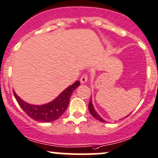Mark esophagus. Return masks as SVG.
I'll return each instance as SVG.
<instances>
[{"label": "esophagus", "instance_id": "34e87169", "mask_svg": "<svg viewBox=\"0 0 158 158\" xmlns=\"http://www.w3.org/2000/svg\"><path fill=\"white\" fill-rule=\"evenodd\" d=\"M87 81H88V76H87V75H85V74L82 75V77H81V79H80L81 83L85 84V83H86Z\"/></svg>", "mask_w": 158, "mask_h": 158}]
</instances>
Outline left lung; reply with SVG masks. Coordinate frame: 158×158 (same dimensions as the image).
<instances>
[{
	"label": "left lung",
	"mask_w": 158,
	"mask_h": 158,
	"mask_svg": "<svg viewBox=\"0 0 158 158\" xmlns=\"http://www.w3.org/2000/svg\"><path fill=\"white\" fill-rule=\"evenodd\" d=\"M89 112L91 113V114H92V116H93L94 118H95V119H97V120L100 121V122H107L106 121H105L104 119L102 118L101 117V116L99 115V114L97 113V111H95V108H94L93 105H92V98H91L90 99V102H89ZM128 114V115H129ZM128 116H126V117H128Z\"/></svg>",
	"instance_id": "8db88e82"
}]
</instances>
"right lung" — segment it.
<instances>
[{
  "label": "right lung",
  "mask_w": 158,
  "mask_h": 158,
  "mask_svg": "<svg viewBox=\"0 0 158 158\" xmlns=\"http://www.w3.org/2000/svg\"><path fill=\"white\" fill-rule=\"evenodd\" d=\"M80 83L79 81L75 82L63 90L52 101L44 105H32L23 101L14 91V95L22 109L31 118L40 122H51L58 119L65 112L69 103L72 93Z\"/></svg>",
  "instance_id": "add662e5"
}]
</instances>
